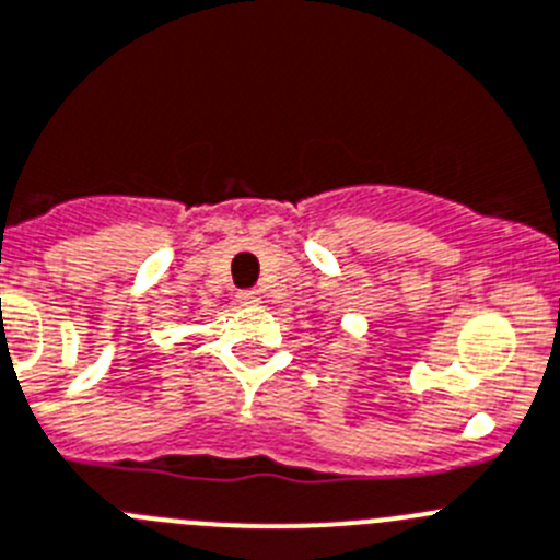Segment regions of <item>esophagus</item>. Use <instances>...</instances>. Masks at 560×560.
I'll list each match as a JSON object with an SVG mask.
<instances>
[{"instance_id":"obj_1","label":"esophagus","mask_w":560,"mask_h":560,"mask_svg":"<svg viewBox=\"0 0 560 560\" xmlns=\"http://www.w3.org/2000/svg\"><path fill=\"white\" fill-rule=\"evenodd\" d=\"M236 301H240L243 306H256V304H261V295H259V290H240L236 292Z\"/></svg>"}]
</instances>
